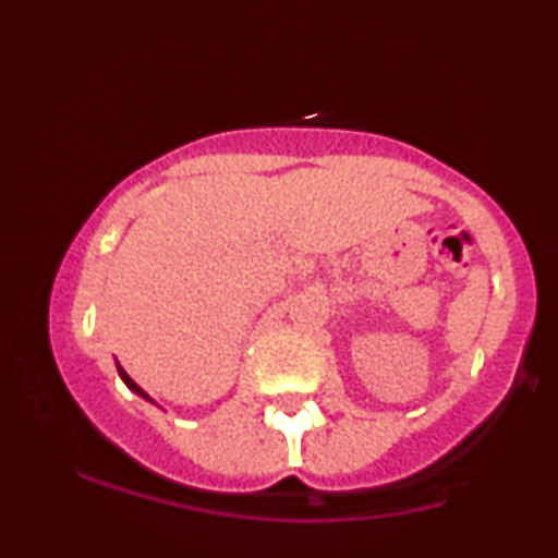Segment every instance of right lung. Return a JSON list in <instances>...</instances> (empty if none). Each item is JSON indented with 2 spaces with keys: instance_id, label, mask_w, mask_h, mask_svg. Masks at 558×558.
I'll return each instance as SVG.
<instances>
[{
  "instance_id": "right-lung-1",
  "label": "right lung",
  "mask_w": 558,
  "mask_h": 558,
  "mask_svg": "<svg viewBox=\"0 0 558 558\" xmlns=\"http://www.w3.org/2000/svg\"><path fill=\"white\" fill-rule=\"evenodd\" d=\"M118 373H120V377H123V383H125V386H128V388H131V390H136V393H138V396H144V399H149V396H146V393H144V390H141V388L136 386V383H133V380H131V377H128V373H125V369H123V367H120V364H118ZM149 401H151V399H149Z\"/></svg>"
}]
</instances>
